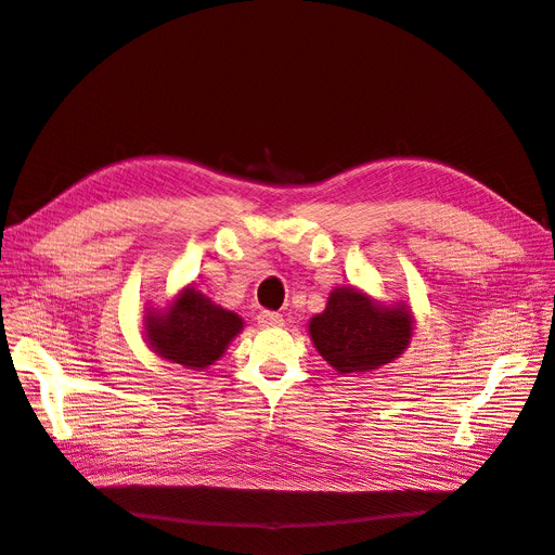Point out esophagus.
I'll list each match as a JSON object with an SVG mask.
<instances>
[{"mask_svg":"<svg viewBox=\"0 0 555 555\" xmlns=\"http://www.w3.org/2000/svg\"><path fill=\"white\" fill-rule=\"evenodd\" d=\"M258 326H262V328L283 326V314L272 312V310H262V312L258 314Z\"/></svg>","mask_w":555,"mask_h":555,"instance_id":"esophagus-1","label":"esophagus"}]
</instances>
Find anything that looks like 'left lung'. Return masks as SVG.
I'll return each instance as SVG.
<instances>
[{
	"mask_svg": "<svg viewBox=\"0 0 555 555\" xmlns=\"http://www.w3.org/2000/svg\"><path fill=\"white\" fill-rule=\"evenodd\" d=\"M308 331L319 356L337 373H364L402 356L414 335V317L404 304L385 306L358 287H335Z\"/></svg>",
	"mask_w": 555,
	"mask_h": 555,
	"instance_id": "left-lung-1",
	"label": "left lung"
}]
</instances>
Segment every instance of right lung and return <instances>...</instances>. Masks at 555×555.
Here are the masks:
<instances>
[{
	"mask_svg": "<svg viewBox=\"0 0 555 555\" xmlns=\"http://www.w3.org/2000/svg\"><path fill=\"white\" fill-rule=\"evenodd\" d=\"M143 326L159 358L202 371L224 356L229 341L243 331V319L189 285L164 312L145 314Z\"/></svg>",
	"mask_w": 555,
	"mask_h": 555,
	"instance_id": "1",
	"label": "right lung"
}]
</instances>
